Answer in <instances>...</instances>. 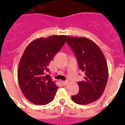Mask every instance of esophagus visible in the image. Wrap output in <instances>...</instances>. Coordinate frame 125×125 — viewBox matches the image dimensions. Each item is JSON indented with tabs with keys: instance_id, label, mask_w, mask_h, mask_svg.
I'll return each instance as SVG.
<instances>
[{
	"instance_id": "esophagus-1",
	"label": "esophagus",
	"mask_w": 125,
	"mask_h": 125,
	"mask_svg": "<svg viewBox=\"0 0 125 125\" xmlns=\"http://www.w3.org/2000/svg\"><path fill=\"white\" fill-rule=\"evenodd\" d=\"M62 83L64 85H66L68 83V81H62Z\"/></svg>"
}]
</instances>
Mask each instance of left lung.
I'll return each mask as SVG.
<instances>
[{
	"label": "left lung",
	"mask_w": 125,
	"mask_h": 125,
	"mask_svg": "<svg viewBox=\"0 0 125 125\" xmlns=\"http://www.w3.org/2000/svg\"><path fill=\"white\" fill-rule=\"evenodd\" d=\"M66 43L73 49L79 68L85 72L84 81L78 83L79 93L72 96V99L80 105L95 102L103 94L108 82L106 58L98 45L85 37L72 36Z\"/></svg>",
	"instance_id": "obj_1"
}]
</instances>
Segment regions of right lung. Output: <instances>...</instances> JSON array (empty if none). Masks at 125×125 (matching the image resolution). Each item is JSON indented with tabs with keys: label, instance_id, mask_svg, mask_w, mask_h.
<instances>
[{
	"label": "right lung",
	"instance_id": "right-lung-1",
	"mask_svg": "<svg viewBox=\"0 0 125 125\" xmlns=\"http://www.w3.org/2000/svg\"><path fill=\"white\" fill-rule=\"evenodd\" d=\"M69 36L53 35L31 42L25 49L17 68L19 87L25 97L36 105H45L54 99L58 87L46 74L54 56Z\"/></svg>",
	"mask_w": 125,
	"mask_h": 125
}]
</instances>
